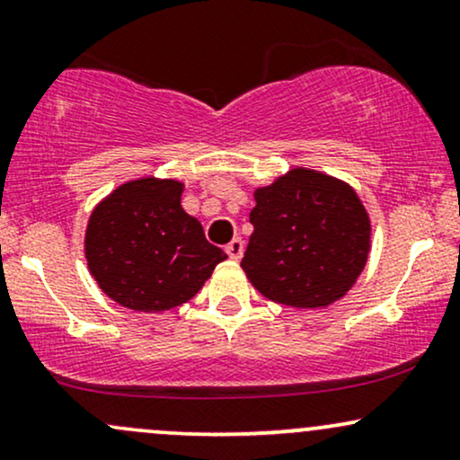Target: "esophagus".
Returning a JSON list of instances; mask_svg holds the SVG:
<instances>
[{"label":"esophagus","mask_w":460,"mask_h":460,"mask_svg":"<svg viewBox=\"0 0 460 460\" xmlns=\"http://www.w3.org/2000/svg\"><path fill=\"white\" fill-rule=\"evenodd\" d=\"M226 255H229L234 261L240 260V257L244 255V242H242L240 237H235V240H231L229 244H226Z\"/></svg>","instance_id":"1"}]
</instances>
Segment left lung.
Returning <instances> with one entry per match:
<instances>
[{"label": "left lung", "mask_w": 460, "mask_h": 460, "mask_svg": "<svg viewBox=\"0 0 460 460\" xmlns=\"http://www.w3.org/2000/svg\"><path fill=\"white\" fill-rule=\"evenodd\" d=\"M252 235L244 268L266 298L288 307H326L366 268L369 218L357 192L340 179L294 168L255 190Z\"/></svg>", "instance_id": "obj_1"}]
</instances>
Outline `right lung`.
<instances>
[{
  "instance_id": "1",
  "label": "right lung",
  "mask_w": 460,
  "mask_h": 460,
  "mask_svg": "<svg viewBox=\"0 0 460 460\" xmlns=\"http://www.w3.org/2000/svg\"><path fill=\"white\" fill-rule=\"evenodd\" d=\"M183 186L172 179H136L94 208L86 261L99 288L123 307L166 311L188 303L226 260L183 212Z\"/></svg>"
}]
</instances>
